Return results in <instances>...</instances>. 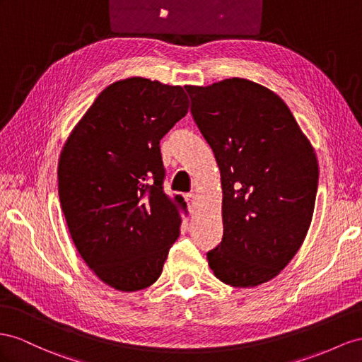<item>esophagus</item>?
<instances>
[{
    "instance_id": "obj_1",
    "label": "esophagus",
    "mask_w": 362,
    "mask_h": 362,
    "mask_svg": "<svg viewBox=\"0 0 362 362\" xmlns=\"http://www.w3.org/2000/svg\"><path fill=\"white\" fill-rule=\"evenodd\" d=\"M187 202H188L189 211H191V212H194V209H196V203H197V194H196V192H189V194H187Z\"/></svg>"
}]
</instances>
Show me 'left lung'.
I'll use <instances>...</instances> for the list:
<instances>
[{"mask_svg":"<svg viewBox=\"0 0 362 362\" xmlns=\"http://www.w3.org/2000/svg\"><path fill=\"white\" fill-rule=\"evenodd\" d=\"M191 115L220 168L223 238L206 254L220 281L254 287L289 264L318 188L313 146L284 100L257 82L187 86Z\"/></svg>","mask_w":362,"mask_h":362,"instance_id":"8db88e82","label":"left lung"}]
</instances>
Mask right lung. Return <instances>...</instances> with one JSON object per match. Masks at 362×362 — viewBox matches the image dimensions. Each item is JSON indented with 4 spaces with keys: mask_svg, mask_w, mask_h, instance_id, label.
I'll list each match as a JSON object with an SVG mask.
<instances>
[{
    "mask_svg": "<svg viewBox=\"0 0 362 362\" xmlns=\"http://www.w3.org/2000/svg\"><path fill=\"white\" fill-rule=\"evenodd\" d=\"M188 107L180 86L137 76L113 82L61 151L59 200L71 240L116 291L151 286L179 237L187 203L163 192L159 144Z\"/></svg>",
    "mask_w": 362,
    "mask_h": 362,
    "instance_id": "1",
    "label": "right lung"
}]
</instances>
